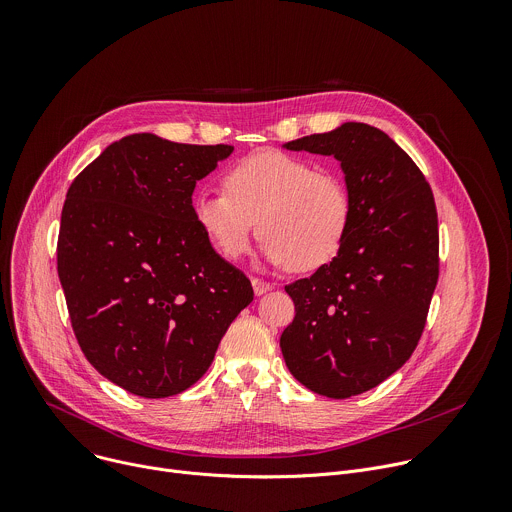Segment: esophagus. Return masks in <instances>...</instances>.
<instances>
[{
	"mask_svg": "<svg viewBox=\"0 0 512 512\" xmlns=\"http://www.w3.org/2000/svg\"><path fill=\"white\" fill-rule=\"evenodd\" d=\"M251 283H253V291H255V296H263V294H267V291L273 287L271 283H267V281H261V279H251Z\"/></svg>",
	"mask_w": 512,
	"mask_h": 512,
	"instance_id": "esophagus-1",
	"label": "esophagus"
}]
</instances>
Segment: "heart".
<instances>
[{
    "mask_svg": "<svg viewBox=\"0 0 512 512\" xmlns=\"http://www.w3.org/2000/svg\"><path fill=\"white\" fill-rule=\"evenodd\" d=\"M224 192H198L192 216L218 257L237 263L257 235L271 265L306 273L342 249L354 218L352 192L334 170L277 150L255 152L225 174Z\"/></svg>",
    "mask_w": 512,
    "mask_h": 512,
    "instance_id": "1",
    "label": "heart"
}]
</instances>
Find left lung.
Segmentation results:
<instances>
[{"label":"left lung","instance_id":"obj_1","mask_svg":"<svg viewBox=\"0 0 512 512\" xmlns=\"http://www.w3.org/2000/svg\"><path fill=\"white\" fill-rule=\"evenodd\" d=\"M334 156L354 200L340 253L312 277L285 285L296 316L279 346L289 373L310 391L348 399L413 354L440 277V231L431 186L381 129L344 123L285 143Z\"/></svg>","mask_w":512,"mask_h":512}]
</instances>
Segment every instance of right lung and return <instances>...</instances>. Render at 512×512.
I'll return each instance as SVG.
<instances>
[{
	"instance_id": "right-lung-1",
	"label": "right lung",
	"mask_w": 512,
	"mask_h": 512,
	"mask_svg": "<svg viewBox=\"0 0 512 512\" xmlns=\"http://www.w3.org/2000/svg\"><path fill=\"white\" fill-rule=\"evenodd\" d=\"M231 154L225 143L133 133L66 192L56 261L70 324L93 367L133 395L192 387L253 302L247 275L216 255L192 216L196 182Z\"/></svg>"
}]
</instances>
